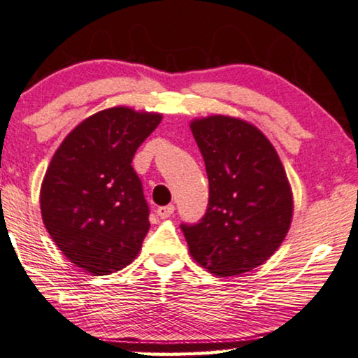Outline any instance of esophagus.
Returning a JSON list of instances; mask_svg holds the SVG:
<instances>
[{
  "instance_id": "1",
  "label": "esophagus",
  "mask_w": 358,
  "mask_h": 358,
  "mask_svg": "<svg viewBox=\"0 0 358 358\" xmlns=\"http://www.w3.org/2000/svg\"><path fill=\"white\" fill-rule=\"evenodd\" d=\"M173 210H175V206H173V204L160 206V208L157 209V214H159V217L167 219V217H170V215L173 214Z\"/></svg>"
}]
</instances>
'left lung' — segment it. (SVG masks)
Returning <instances> with one entry per match:
<instances>
[{
	"instance_id": "8db88e82",
	"label": "left lung",
	"mask_w": 358,
	"mask_h": 358,
	"mask_svg": "<svg viewBox=\"0 0 358 358\" xmlns=\"http://www.w3.org/2000/svg\"><path fill=\"white\" fill-rule=\"evenodd\" d=\"M209 180L206 214L181 224L189 253L215 275H238L269 259L292 222V191L273 144L253 124L208 117L191 123Z\"/></svg>"
}]
</instances>
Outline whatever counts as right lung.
Masks as SVG:
<instances>
[{
  "instance_id": "1",
  "label": "right lung",
  "mask_w": 358,
  "mask_h": 358,
  "mask_svg": "<svg viewBox=\"0 0 358 358\" xmlns=\"http://www.w3.org/2000/svg\"><path fill=\"white\" fill-rule=\"evenodd\" d=\"M157 113L103 110L66 136L45 173L43 224L63 255L94 275L123 269L149 230V204L133 157Z\"/></svg>"
}]
</instances>
